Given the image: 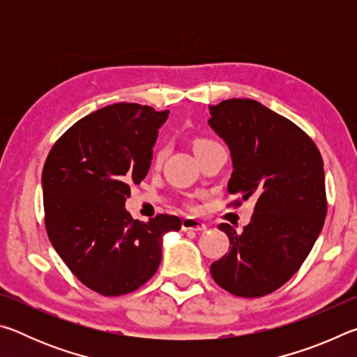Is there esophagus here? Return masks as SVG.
Masks as SVG:
<instances>
[{"label": "esophagus", "mask_w": 357, "mask_h": 357, "mask_svg": "<svg viewBox=\"0 0 357 357\" xmlns=\"http://www.w3.org/2000/svg\"><path fill=\"white\" fill-rule=\"evenodd\" d=\"M181 228H183V231H203V229H206V225L200 220L192 219V217H185L181 223Z\"/></svg>", "instance_id": "1"}]
</instances>
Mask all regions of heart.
<instances>
[{"mask_svg": "<svg viewBox=\"0 0 357 357\" xmlns=\"http://www.w3.org/2000/svg\"><path fill=\"white\" fill-rule=\"evenodd\" d=\"M209 143H213V142H211V140H204V138H202V140H197V142H195V144H193V148H195V151H197V149H200V148H203V146H206V144H209ZM165 155H167V146H165V144H159V146H157V148L154 149L153 164L159 167V165L162 164V162H164Z\"/></svg>", "mask_w": 357, "mask_h": 357, "instance_id": "obj_1", "label": "heart"}]
</instances>
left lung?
Wrapping results in <instances>:
<instances>
[{
	"label": "left lung",
	"mask_w": 357,
	"mask_h": 357,
	"mask_svg": "<svg viewBox=\"0 0 357 357\" xmlns=\"http://www.w3.org/2000/svg\"><path fill=\"white\" fill-rule=\"evenodd\" d=\"M209 113V126L231 154L228 192L239 197L231 204L257 200L243 231L219 225L229 250L211 264V275L228 293L259 298L298 273L321 233L328 213L323 157L304 130L257 100H222Z\"/></svg>",
	"instance_id": "8db88e82"
}]
</instances>
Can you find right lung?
<instances>
[{"label":"right lung","mask_w":357,"mask_h":357,"mask_svg":"<svg viewBox=\"0 0 357 357\" xmlns=\"http://www.w3.org/2000/svg\"><path fill=\"white\" fill-rule=\"evenodd\" d=\"M168 110L113 104L89 113L53 144L42 170L45 228L78 280L102 296L135 291L159 269L162 238L176 215L138 222L126 211L130 185L146 178Z\"/></svg>","instance_id":"1"}]
</instances>
